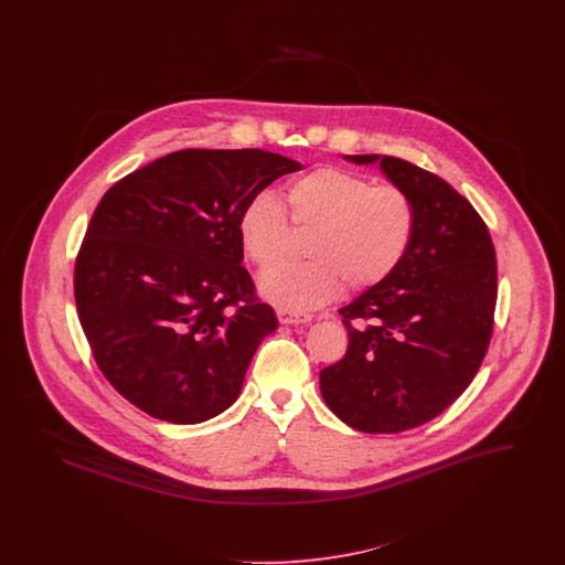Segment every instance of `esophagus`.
I'll return each mask as SVG.
<instances>
[{"instance_id":"34e87169","label":"esophagus","mask_w":565,"mask_h":565,"mask_svg":"<svg viewBox=\"0 0 565 565\" xmlns=\"http://www.w3.org/2000/svg\"><path fill=\"white\" fill-rule=\"evenodd\" d=\"M277 320L286 326H298V323L311 322V316H302V313H292V311H286V309H277Z\"/></svg>"}]
</instances>
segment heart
I'll use <instances>...</instances> for the list:
<instances>
[{
    "mask_svg": "<svg viewBox=\"0 0 565 565\" xmlns=\"http://www.w3.org/2000/svg\"><path fill=\"white\" fill-rule=\"evenodd\" d=\"M286 199L296 226L313 228L309 263L277 265L258 279L260 295L286 311H313L341 295L345 284L350 290L379 286L401 267L413 242L408 194L345 169H313L288 186ZM237 231L245 256L267 269L284 256L290 224L279 201L260 192L243 207Z\"/></svg>",
    "mask_w": 565,
    "mask_h": 565,
    "instance_id": "b5f03b06",
    "label": "heart"
}]
</instances>
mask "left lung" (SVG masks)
<instances>
[{
  "mask_svg": "<svg viewBox=\"0 0 565 565\" xmlns=\"http://www.w3.org/2000/svg\"><path fill=\"white\" fill-rule=\"evenodd\" d=\"M408 194L415 233L401 267L339 313L345 358L320 373L328 408L350 428L396 434L456 403L489 348L498 296L495 249L481 215L443 178L413 162L355 154Z\"/></svg>",
  "mask_w": 565,
  "mask_h": 565,
  "instance_id": "obj_1",
  "label": "left lung"
}]
</instances>
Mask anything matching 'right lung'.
Here are the masks:
<instances>
[{
	"mask_svg": "<svg viewBox=\"0 0 565 565\" xmlns=\"http://www.w3.org/2000/svg\"><path fill=\"white\" fill-rule=\"evenodd\" d=\"M302 164L256 148L180 150L99 201L74 273L82 330L114 390L169 424H201L242 394L277 330L243 269V207Z\"/></svg>",
	"mask_w": 565,
	"mask_h": 565,
	"instance_id": "add662e5",
	"label": "right lung"
}]
</instances>
